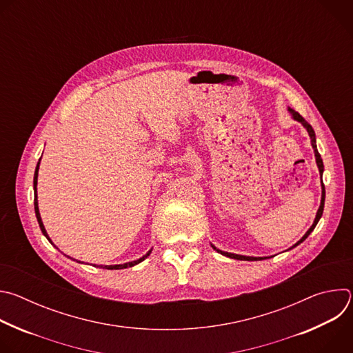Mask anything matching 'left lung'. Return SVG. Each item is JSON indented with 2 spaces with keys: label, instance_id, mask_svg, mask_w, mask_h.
Here are the masks:
<instances>
[{
  "label": "left lung",
  "instance_id": "1",
  "mask_svg": "<svg viewBox=\"0 0 353 353\" xmlns=\"http://www.w3.org/2000/svg\"><path fill=\"white\" fill-rule=\"evenodd\" d=\"M288 110H289V113L292 114V119L293 120H296V121H299L301 125H303L306 130H307V132H309V137H310V141H312V146H313V149H314V157H316V163H317V168H319V172H320V176L323 177V172H324V165H323V159H321V157H320V154H319V150H317V143H316V132H314V130H313V127L303 119L301 117L297 112H294L293 109H290V108H288ZM324 201H325V187H324V183H323V180H321V203H320V208H319V211H317V214H316V218H314V222H313V225L310 226V229L306 232V234L301 237L294 245H292L290 248H293V247H296V245H299L300 243H303L307 237H309V234L314 230V228H316V225L319 223V221H320V218L323 216V211H324ZM212 245V248L214 250H216L218 253H221L222 256H226V257H229V259H234V260H243V261H259V260H265V259H268V257H250V256H240V254H233V253H228V251H222V250H219V248H216L214 244H211Z\"/></svg>",
  "mask_w": 353,
  "mask_h": 353
}]
</instances>
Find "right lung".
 Wrapping results in <instances>:
<instances>
[{
  "instance_id": "obj_1",
  "label": "right lung",
  "mask_w": 353,
  "mask_h": 353,
  "mask_svg": "<svg viewBox=\"0 0 353 353\" xmlns=\"http://www.w3.org/2000/svg\"><path fill=\"white\" fill-rule=\"evenodd\" d=\"M39 165H40V159H39V162H37V166H36V170H34V177H33V190H34V214H36V218H37V222H39V226H40V230H41V233L46 236V239L53 244V241H52V239L48 237V234H47V232H46V229H44V225H43V222H41V218H40V212H39V204H37V174H39ZM54 245V244H53ZM56 247V245H54ZM150 251H152V248H150L148 253L145 254V256H142L141 259H138V260H135V261H130V263H125V264H117V265H99V268H106V270H123V268H128V267H134V265H137V264H139V263H142L149 254H150ZM68 257V256H67ZM68 259H71V257H68ZM72 260V259H71ZM74 261H77V260H74ZM77 263H81V261H77ZM96 267V265H94Z\"/></svg>"
}]
</instances>
